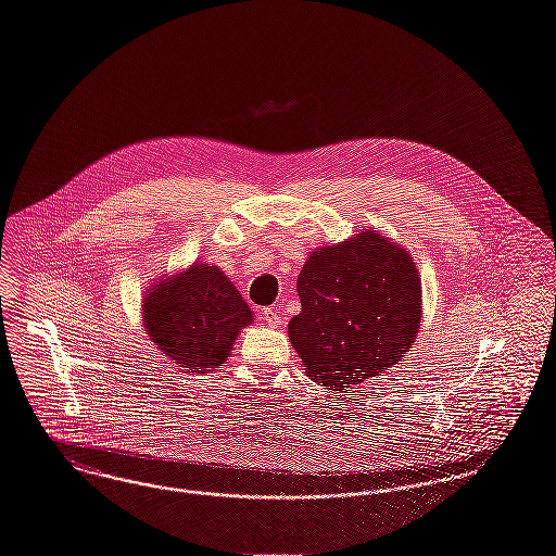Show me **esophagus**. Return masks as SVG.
<instances>
[{
  "instance_id": "esophagus-1",
  "label": "esophagus",
  "mask_w": 556,
  "mask_h": 556,
  "mask_svg": "<svg viewBox=\"0 0 556 556\" xmlns=\"http://www.w3.org/2000/svg\"><path fill=\"white\" fill-rule=\"evenodd\" d=\"M261 320H263L267 327L278 329V327L282 325V314H278V312L271 309V307H263V309H261Z\"/></svg>"
}]
</instances>
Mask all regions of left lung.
Listing matches in <instances>:
<instances>
[{
    "label": "left lung",
    "mask_w": 556,
    "mask_h": 556,
    "mask_svg": "<svg viewBox=\"0 0 556 556\" xmlns=\"http://www.w3.org/2000/svg\"><path fill=\"white\" fill-rule=\"evenodd\" d=\"M302 312L289 340L305 374L331 391L380 376L412 349L422 287L404 247L365 229L316 249L298 278Z\"/></svg>",
    "instance_id": "1"
}]
</instances>
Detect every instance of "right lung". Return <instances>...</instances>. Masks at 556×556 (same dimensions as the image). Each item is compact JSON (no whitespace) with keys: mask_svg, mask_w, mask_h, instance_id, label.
Returning a JSON list of instances; mask_svg holds the SVG:
<instances>
[{"mask_svg":"<svg viewBox=\"0 0 556 556\" xmlns=\"http://www.w3.org/2000/svg\"><path fill=\"white\" fill-rule=\"evenodd\" d=\"M142 320L154 349L178 367L214 371L231 354L253 312L233 282L207 263L152 285L142 302Z\"/></svg>","mask_w":556,"mask_h":556,"instance_id":"1","label":"right lung"}]
</instances>
